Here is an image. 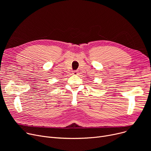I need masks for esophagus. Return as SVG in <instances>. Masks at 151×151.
Returning a JSON list of instances; mask_svg holds the SVG:
<instances>
[{
  "label": "esophagus",
  "instance_id": "1",
  "mask_svg": "<svg viewBox=\"0 0 151 151\" xmlns=\"http://www.w3.org/2000/svg\"><path fill=\"white\" fill-rule=\"evenodd\" d=\"M73 74L74 75H78V70H75L73 71Z\"/></svg>",
  "mask_w": 151,
  "mask_h": 151
}]
</instances>
